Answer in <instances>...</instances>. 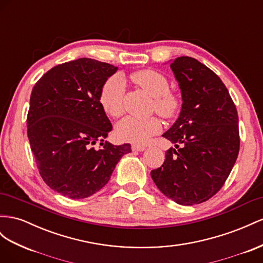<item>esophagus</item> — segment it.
Masks as SVG:
<instances>
[{"instance_id": "obj_1", "label": "esophagus", "mask_w": 263, "mask_h": 263, "mask_svg": "<svg viewBox=\"0 0 263 263\" xmlns=\"http://www.w3.org/2000/svg\"><path fill=\"white\" fill-rule=\"evenodd\" d=\"M132 149L134 152H144V151H146V147L141 146V145H137V144H133Z\"/></svg>"}]
</instances>
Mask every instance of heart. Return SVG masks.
I'll list each match as a JSON object with an SVG mask.
<instances>
[{
	"label": "heart",
	"mask_w": 263,
	"mask_h": 263,
	"mask_svg": "<svg viewBox=\"0 0 263 263\" xmlns=\"http://www.w3.org/2000/svg\"><path fill=\"white\" fill-rule=\"evenodd\" d=\"M135 85L153 97V108L162 117H172L179 109L180 99L169 90L166 77L157 70L141 69L130 75ZM125 84L120 76L109 77L103 85L99 94V103L108 116L118 118L124 112ZM161 129V124L156 117H126L116 125V136L123 141L137 145L146 144L154 135Z\"/></svg>",
	"instance_id": "1"
}]
</instances>
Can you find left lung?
<instances>
[{
  "instance_id": "1",
  "label": "left lung",
  "mask_w": 263,
  "mask_h": 263,
  "mask_svg": "<svg viewBox=\"0 0 263 263\" xmlns=\"http://www.w3.org/2000/svg\"><path fill=\"white\" fill-rule=\"evenodd\" d=\"M170 68L182 105L162 137L178 151L170 147L164 164L151 175L169 199L193 205L216 195L235 165L240 146L238 112L222 81L202 63L181 56Z\"/></svg>"
}]
</instances>
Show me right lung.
Segmentation results:
<instances>
[{"instance_id": "obj_1", "label": "right lung", "mask_w": 263, "mask_h": 263, "mask_svg": "<svg viewBox=\"0 0 263 263\" xmlns=\"http://www.w3.org/2000/svg\"><path fill=\"white\" fill-rule=\"evenodd\" d=\"M117 69L79 59L49 69L32 90L26 123L37 168L49 188L70 199L101 190L120 158L132 152L129 144L104 141L112 126L99 94ZM97 141L102 148L92 147Z\"/></svg>"}]
</instances>
